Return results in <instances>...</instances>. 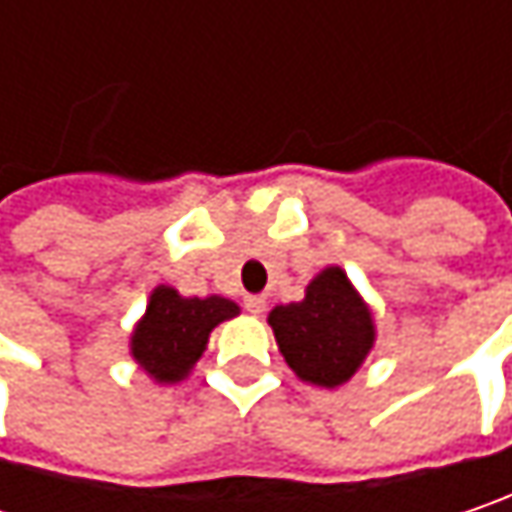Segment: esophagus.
Here are the masks:
<instances>
[{
    "label": "esophagus",
    "mask_w": 512,
    "mask_h": 512,
    "mask_svg": "<svg viewBox=\"0 0 512 512\" xmlns=\"http://www.w3.org/2000/svg\"><path fill=\"white\" fill-rule=\"evenodd\" d=\"M265 306H268V303H265V297H259V294H253V297L244 300V309L250 311V314H262Z\"/></svg>",
    "instance_id": "esophagus-1"
}]
</instances>
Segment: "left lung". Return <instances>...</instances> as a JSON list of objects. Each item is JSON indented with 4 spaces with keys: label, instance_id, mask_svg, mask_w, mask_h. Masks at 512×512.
I'll use <instances>...</instances> for the list:
<instances>
[{
    "label": "left lung",
    "instance_id": "obj_1",
    "mask_svg": "<svg viewBox=\"0 0 512 512\" xmlns=\"http://www.w3.org/2000/svg\"><path fill=\"white\" fill-rule=\"evenodd\" d=\"M276 347L300 382L335 390L347 384L376 344V320L344 268L329 265L300 303L268 314Z\"/></svg>",
    "mask_w": 512,
    "mask_h": 512
}]
</instances>
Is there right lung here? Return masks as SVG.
Instances as JSON below:
<instances>
[{"label": "right lung", "instance_id": "1", "mask_svg": "<svg viewBox=\"0 0 512 512\" xmlns=\"http://www.w3.org/2000/svg\"><path fill=\"white\" fill-rule=\"evenodd\" d=\"M238 311V303L221 294L183 297L171 285H157L130 332V355L157 384L183 382L203 355L212 329L233 320Z\"/></svg>", "mask_w": 512, "mask_h": 512}]
</instances>
